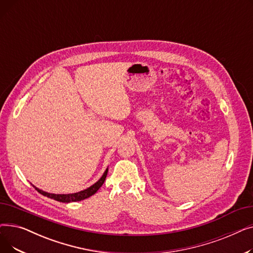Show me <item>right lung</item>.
Wrapping results in <instances>:
<instances>
[{"mask_svg": "<svg viewBox=\"0 0 253 253\" xmlns=\"http://www.w3.org/2000/svg\"><path fill=\"white\" fill-rule=\"evenodd\" d=\"M108 168L104 171V173L102 174V176L99 178L98 181H96L94 184H92L91 187H89L86 190H83L81 192H78V193H74V194H50L47 192H44L42 190L38 189L35 185L33 187L40 193L42 194L45 197H48L50 199H53V200H56L58 202H62V203H70V202H77V201H82L84 199H87L89 197H91L92 195H94L101 185L103 184L106 175H108Z\"/></svg>", "mask_w": 253, "mask_h": 253, "instance_id": "right-lung-1", "label": "right lung"}]
</instances>
